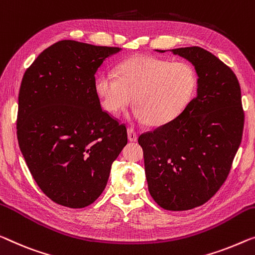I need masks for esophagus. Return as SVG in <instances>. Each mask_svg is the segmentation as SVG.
<instances>
[{
  "label": "esophagus",
  "mask_w": 255,
  "mask_h": 255,
  "mask_svg": "<svg viewBox=\"0 0 255 255\" xmlns=\"http://www.w3.org/2000/svg\"><path fill=\"white\" fill-rule=\"evenodd\" d=\"M127 132H128V139L130 140V142H136V140H137V132H136L134 129L128 128Z\"/></svg>",
  "instance_id": "34e87169"
}]
</instances>
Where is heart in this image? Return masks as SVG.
I'll return each mask as SVG.
<instances>
[{"label": "heart", "instance_id": "b5f03b06", "mask_svg": "<svg viewBox=\"0 0 255 255\" xmlns=\"http://www.w3.org/2000/svg\"><path fill=\"white\" fill-rule=\"evenodd\" d=\"M119 75L96 78L95 90L104 110L119 113L131 103V117L138 123L161 126L173 120L191 98L196 75L187 63H169L150 56H137L121 64Z\"/></svg>", "mask_w": 255, "mask_h": 255}]
</instances>
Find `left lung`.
<instances>
[{
	"instance_id": "1",
	"label": "left lung",
	"mask_w": 255,
	"mask_h": 255,
	"mask_svg": "<svg viewBox=\"0 0 255 255\" xmlns=\"http://www.w3.org/2000/svg\"><path fill=\"white\" fill-rule=\"evenodd\" d=\"M170 51L195 67L196 97L175 119L140 135L138 144L152 198L165 210L187 211L206 203L226 181L244 112L236 75L218 57L200 47Z\"/></svg>"
}]
</instances>
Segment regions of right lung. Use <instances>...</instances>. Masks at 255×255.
<instances>
[{
	"mask_svg": "<svg viewBox=\"0 0 255 255\" xmlns=\"http://www.w3.org/2000/svg\"><path fill=\"white\" fill-rule=\"evenodd\" d=\"M121 48L63 40L26 70L18 97L17 136L30 174L55 203L93 204L104 191L127 129L101 106L95 74Z\"/></svg>",
	"mask_w": 255,
	"mask_h": 255,
	"instance_id": "obj_1",
	"label": "right lung"
}]
</instances>
